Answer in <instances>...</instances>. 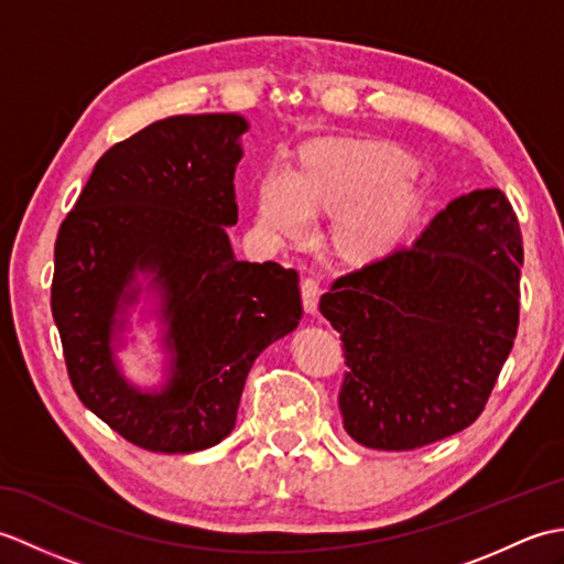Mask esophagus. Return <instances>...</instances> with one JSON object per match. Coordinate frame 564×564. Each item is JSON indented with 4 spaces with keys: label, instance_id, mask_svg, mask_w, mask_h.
<instances>
[{
    "label": "esophagus",
    "instance_id": "1",
    "mask_svg": "<svg viewBox=\"0 0 564 564\" xmlns=\"http://www.w3.org/2000/svg\"><path fill=\"white\" fill-rule=\"evenodd\" d=\"M301 289H303V305H305V310H307V313H315L317 303H319V295H322L319 281L313 279V275H307V279H303Z\"/></svg>",
    "mask_w": 564,
    "mask_h": 564
}]
</instances>
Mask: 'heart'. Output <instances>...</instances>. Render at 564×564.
Masks as SVG:
<instances>
[{"label":"heart","mask_w":564,"mask_h":564,"mask_svg":"<svg viewBox=\"0 0 564 564\" xmlns=\"http://www.w3.org/2000/svg\"><path fill=\"white\" fill-rule=\"evenodd\" d=\"M414 203V178L382 142L327 138L303 150V166L273 164L259 178L257 225L271 242H297L315 213H337L334 242L351 257L386 247Z\"/></svg>","instance_id":"heart-1"}]
</instances>
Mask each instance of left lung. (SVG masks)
Listing matches in <instances>:
<instances>
[{"instance_id": "1", "label": "left lung", "mask_w": 564, "mask_h": 564, "mask_svg": "<svg viewBox=\"0 0 564 564\" xmlns=\"http://www.w3.org/2000/svg\"><path fill=\"white\" fill-rule=\"evenodd\" d=\"M521 227L499 188L453 198L412 247L332 283L319 313L341 334L339 410L356 443L412 451L482 414L517 339Z\"/></svg>"}]
</instances>
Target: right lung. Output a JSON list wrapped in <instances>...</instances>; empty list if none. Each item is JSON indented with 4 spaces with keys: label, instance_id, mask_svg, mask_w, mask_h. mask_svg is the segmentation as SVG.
Here are the masks:
<instances>
[{
    "label": "right lung",
    "instance_id": "right-lung-1",
    "mask_svg": "<svg viewBox=\"0 0 564 564\" xmlns=\"http://www.w3.org/2000/svg\"><path fill=\"white\" fill-rule=\"evenodd\" d=\"M247 128L237 113L142 128L97 162L59 225L51 307L72 388L152 453H196L230 434L249 368L303 317L297 271L237 261L227 237ZM138 272L161 297L173 356L158 391L128 383L115 361Z\"/></svg>",
    "mask_w": 564,
    "mask_h": 564
}]
</instances>
